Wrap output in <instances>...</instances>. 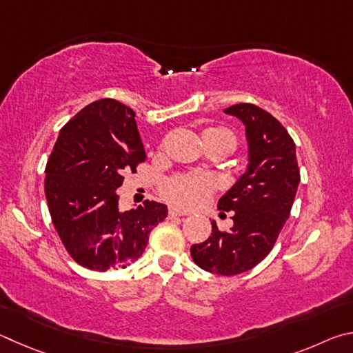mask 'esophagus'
<instances>
[{"label":"esophagus","instance_id":"esophagus-1","mask_svg":"<svg viewBox=\"0 0 353 353\" xmlns=\"http://www.w3.org/2000/svg\"><path fill=\"white\" fill-rule=\"evenodd\" d=\"M183 215H186V212L180 211V209H176V208H170L169 209V217L170 219H173V217H183Z\"/></svg>","mask_w":353,"mask_h":353}]
</instances>
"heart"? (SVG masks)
Here are the masks:
<instances>
[{"instance_id": "b5f03b06", "label": "heart", "mask_w": 353, "mask_h": 353, "mask_svg": "<svg viewBox=\"0 0 353 353\" xmlns=\"http://www.w3.org/2000/svg\"><path fill=\"white\" fill-rule=\"evenodd\" d=\"M220 141L231 148L236 147V138L226 128L212 127L203 132V142ZM214 190V180L206 173H186L176 175L165 183L164 195L173 205L180 208H195L206 200Z\"/></svg>"}]
</instances>
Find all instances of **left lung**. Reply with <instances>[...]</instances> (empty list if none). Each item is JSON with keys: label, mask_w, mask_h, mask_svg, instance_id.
Segmentation results:
<instances>
[{"label": "left lung", "mask_w": 353, "mask_h": 353, "mask_svg": "<svg viewBox=\"0 0 353 353\" xmlns=\"http://www.w3.org/2000/svg\"><path fill=\"white\" fill-rule=\"evenodd\" d=\"M225 113L242 121L248 142L245 173L219 200V209L234 212V225L219 231L212 220V234L190 246V256L209 273L236 276L254 268L273 250L301 175L294 142L276 117L252 103L232 105Z\"/></svg>", "instance_id": "1"}]
</instances>
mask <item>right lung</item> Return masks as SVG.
<instances>
[{
    "mask_svg": "<svg viewBox=\"0 0 353 353\" xmlns=\"http://www.w3.org/2000/svg\"><path fill=\"white\" fill-rule=\"evenodd\" d=\"M134 111L114 99L86 105L60 130L45 169V195L66 251L94 271L138 261L148 234L167 217L163 203L145 200L121 211L123 175L145 159Z\"/></svg>",
    "mask_w": 353,
    "mask_h": 353,
    "instance_id": "1",
    "label": "right lung"
}]
</instances>
